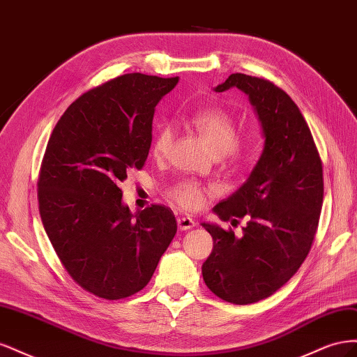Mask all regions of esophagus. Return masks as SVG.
Returning a JSON list of instances; mask_svg holds the SVG:
<instances>
[{
  "mask_svg": "<svg viewBox=\"0 0 357 357\" xmlns=\"http://www.w3.org/2000/svg\"><path fill=\"white\" fill-rule=\"evenodd\" d=\"M177 225H178L180 231H188V229H192L197 223H195V220L190 219V218H178Z\"/></svg>",
  "mask_w": 357,
  "mask_h": 357,
  "instance_id": "34e87169",
  "label": "esophagus"
}]
</instances>
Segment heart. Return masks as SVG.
<instances>
[{
    "instance_id": "1",
    "label": "heart",
    "mask_w": 357,
    "mask_h": 357,
    "mask_svg": "<svg viewBox=\"0 0 357 357\" xmlns=\"http://www.w3.org/2000/svg\"><path fill=\"white\" fill-rule=\"evenodd\" d=\"M189 122L202 135L214 155H228L238 159L245 152L247 143L238 138V126H236L234 116L220 107H201V109L192 112ZM172 138H174L172 126L164 125L159 129L152 143V153L156 159H164L168 155ZM211 190H214L213 186H205L199 181L185 180L169 190V198L178 207L192 211L202 207L205 197Z\"/></svg>"
}]
</instances>
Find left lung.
<instances>
[{
  "instance_id": "obj_1",
  "label": "left lung",
  "mask_w": 357,
  "mask_h": 357,
  "mask_svg": "<svg viewBox=\"0 0 357 357\" xmlns=\"http://www.w3.org/2000/svg\"><path fill=\"white\" fill-rule=\"evenodd\" d=\"M231 88L248 95L265 144L244 185L213 208L223 222L248 220L241 238L202 223L214 241L202 277L215 296L247 305L275 294L305 261L320 219L323 167L304 116L283 89L235 73L214 91Z\"/></svg>"
}]
</instances>
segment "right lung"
Returning <instances> with one entry per match:
<instances>
[{"mask_svg": "<svg viewBox=\"0 0 357 357\" xmlns=\"http://www.w3.org/2000/svg\"><path fill=\"white\" fill-rule=\"evenodd\" d=\"M177 83L142 73L105 82L75 100L49 138L38 177L41 222L70 277L98 298L142 290L177 232L171 208L155 204L132 214L119 188L143 168L155 107Z\"/></svg>", "mask_w": 357, "mask_h": 357, "instance_id": "add662e5", "label": "right lung"}]
</instances>
